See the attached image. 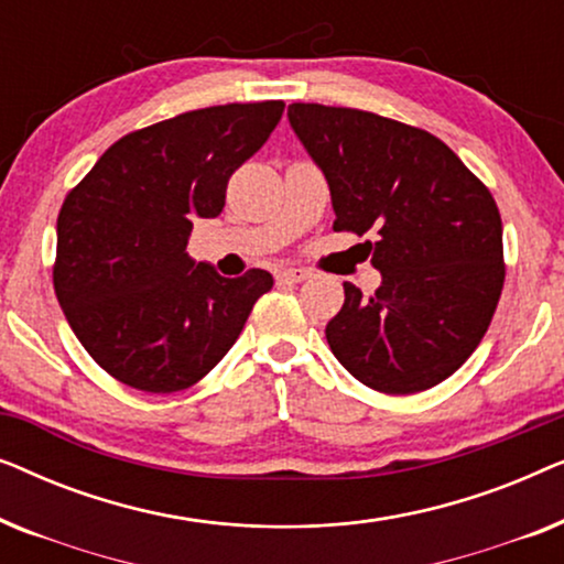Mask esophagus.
Wrapping results in <instances>:
<instances>
[{
	"label": "esophagus",
	"instance_id": "obj_1",
	"mask_svg": "<svg viewBox=\"0 0 564 564\" xmlns=\"http://www.w3.org/2000/svg\"><path fill=\"white\" fill-rule=\"evenodd\" d=\"M307 269H295V267H290V269H282L280 274H276V280L280 282H303V280H307Z\"/></svg>",
	"mask_w": 564,
	"mask_h": 564
}]
</instances>
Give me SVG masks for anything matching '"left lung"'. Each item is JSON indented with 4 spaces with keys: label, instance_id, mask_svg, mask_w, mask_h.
I'll return each mask as SVG.
<instances>
[{
    "label": "left lung",
    "instance_id": "obj_1",
    "mask_svg": "<svg viewBox=\"0 0 564 564\" xmlns=\"http://www.w3.org/2000/svg\"><path fill=\"white\" fill-rule=\"evenodd\" d=\"M290 126L326 174L334 230L365 236L382 284L344 282L326 326L361 384L413 395L444 382L482 341L506 282L503 223L490 189L444 141L382 115L292 102Z\"/></svg>",
    "mask_w": 564,
    "mask_h": 564
}]
</instances>
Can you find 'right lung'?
<instances>
[{
  "label": "right lung",
  "instance_id": "obj_1",
  "mask_svg": "<svg viewBox=\"0 0 564 564\" xmlns=\"http://www.w3.org/2000/svg\"><path fill=\"white\" fill-rule=\"evenodd\" d=\"M282 99L182 112L122 135L68 192L53 290L89 357L128 388L187 390L272 290L267 269L192 264L195 218H218L230 174L267 143Z\"/></svg>",
  "mask_w": 564,
  "mask_h": 564
}]
</instances>
